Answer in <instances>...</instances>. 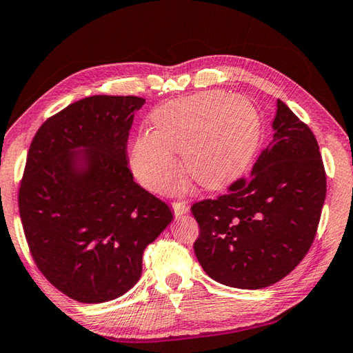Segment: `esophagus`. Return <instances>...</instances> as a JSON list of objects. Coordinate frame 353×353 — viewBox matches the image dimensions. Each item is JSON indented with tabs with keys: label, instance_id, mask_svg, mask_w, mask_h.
<instances>
[{
	"label": "esophagus",
	"instance_id": "1",
	"mask_svg": "<svg viewBox=\"0 0 353 353\" xmlns=\"http://www.w3.org/2000/svg\"><path fill=\"white\" fill-rule=\"evenodd\" d=\"M172 208L173 212H175V217H181V215L189 212V205L186 201H173Z\"/></svg>",
	"mask_w": 353,
	"mask_h": 353
}]
</instances>
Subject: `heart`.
I'll use <instances>...</instances> for the list:
<instances>
[{
  "label": "heart",
  "mask_w": 353,
  "mask_h": 353,
  "mask_svg": "<svg viewBox=\"0 0 353 353\" xmlns=\"http://www.w3.org/2000/svg\"><path fill=\"white\" fill-rule=\"evenodd\" d=\"M153 132L133 141L130 163L138 180L154 192H169L180 176L175 153H183L184 170L206 189L232 181L254 153L261 117L242 96L203 91L154 108Z\"/></svg>",
  "instance_id": "heart-1"
}]
</instances>
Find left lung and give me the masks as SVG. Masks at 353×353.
Masks as SVG:
<instances>
[{
  "label": "left lung",
  "instance_id": "8db88e82",
  "mask_svg": "<svg viewBox=\"0 0 353 353\" xmlns=\"http://www.w3.org/2000/svg\"><path fill=\"white\" fill-rule=\"evenodd\" d=\"M273 141L217 200L194 203L200 226L195 256L223 285L259 290L298 267L316 236L325 200V170L307 123L277 101Z\"/></svg>",
  "mask_w": 353,
  "mask_h": 353
}]
</instances>
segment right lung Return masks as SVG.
Wrapping results in <instances>:
<instances>
[{
	"label": "right lung",
	"mask_w": 353,
	"mask_h": 353,
	"mask_svg": "<svg viewBox=\"0 0 353 353\" xmlns=\"http://www.w3.org/2000/svg\"><path fill=\"white\" fill-rule=\"evenodd\" d=\"M144 103L85 97L43 122L30 142L18 192L29 251L55 288L83 304L127 293L147 245L173 219L128 169V132Z\"/></svg>",
	"instance_id": "obj_1"
}]
</instances>
